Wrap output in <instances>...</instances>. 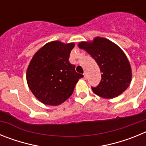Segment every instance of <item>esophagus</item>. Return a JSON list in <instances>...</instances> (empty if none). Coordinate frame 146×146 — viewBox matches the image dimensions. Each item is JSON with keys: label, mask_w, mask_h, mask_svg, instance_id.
I'll use <instances>...</instances> for the list:
<instances>
[{"label": "esophagus", "mask_w": 146, "mask_h": 146, "mask_svg": "<svg viewBox=\"0 0 146 146\" xmlns=\"http://www.w3.org/2000/svg\"><path fill=\"white\" fill-rule=\"evenodd\" d=\"M83 75H84V79L85 80L87 79V73H86V72H84V74H83Z\"/></svg>", "instance_id": "obj_1"}]
</instances>
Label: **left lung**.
Listing matches in <instances>:
<instances>
[{
	"mask_svg": "<svg viewBox=\"0 0 146 146\" xmlns=\"http://www.w3.org/2000/svg\"><path fill=\"white\" fill-rule=\"evenodd\" d=\"M78 47L96 60L102 72L99 86L92 87L94 94L105 99H113L129 86L132 77L131 66L118 45L105 38L96 37L91 42H80Z\"/></svg>",
	"mask_w": 146,
	"mask_h": 146,
	"instance_id": "1",
	"label": "left lung"
}]
</instances>
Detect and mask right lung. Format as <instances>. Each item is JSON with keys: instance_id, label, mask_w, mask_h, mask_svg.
I'll use <instances>...</instances> for the list:
<instances>
[{"instance_id": "obj_1", "label": "right lung", "mask_w": 146, "mask_h": 146, "mask_svg": "<svg viewBox=\"0 0 146 146\" xmlns=\"http://www.w3.org/2000/svg\"><path fill=\"white\" fill-rule=\"evenodd\" d=\"M74 43L53 41L44 44L32 58L26 72L28 86L35 97L56 106L69 99L83 75L69 61Z\"/></svg>"}]
</instances>
